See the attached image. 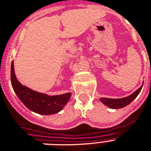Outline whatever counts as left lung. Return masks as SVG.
Instances as JSON below:
<instances>
[{"mask_svg": "<svg viewBox=\"0 0 151 151\" xmlns=\"http://www.w3.org/2000/svg\"><path fill=\"white\" fill-rule=\"evenodd\" d=\"M142 86L138 88L137 91H135L133 93L127 96V97H123V98H117V99H112V98H107V97H101L100 101L102 102L107 107H110L111 109H120L126 107L128 104H130L133 101H134L137 95L140 93V91L142 89Z\"/></svg>", "mask_w": 151, "mask_h": 151, "instance_id": "left-lung-1", "label": "left lung"}]
</instances>
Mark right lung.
Returning a JSON list of instances; mask_svg holds the SVG:
<instances>
[{
  "mask_svg": "<svg viewBox=\"0 0 151 151\" xmlns=\"http://www.w3.org/2000/svg\"><path fill=\"white\" fill-rule=\"evenodd\" d=\"M11 81L15 93L21 102L29 110L39 114L51 115L60 112L71 97L70 92L50 96L21 84L15 75L13 60L11 62Z\"/></svg>",
  "mask_w": 151,
  "mask_h": 151,
  "instance_id": "obj_1",
  "label": "right lung"
}]
</instances>
